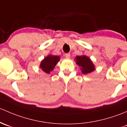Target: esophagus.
<instances>
[{"mask_svg": "<svg viewBox=\"0 0 127 127\" xmlns=\"http://www.w3.org/2000/svg\"><path fill=\"white\" fill-rule=\"evenodd\" d=\"M65 57L67 59H69L70 57V53H67V54H65Z\"/></svg>", "mask_w": 127, "mask_h": 127, "instance_id": "esophagus-1", "label": "esophagus"}]
</instances>
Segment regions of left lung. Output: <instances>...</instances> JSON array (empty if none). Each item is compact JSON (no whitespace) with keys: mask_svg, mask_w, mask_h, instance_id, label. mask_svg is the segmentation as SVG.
I'll return each mask as SVG.
<instances>
[{"mask_svg":"<svg viewBox=\"0 0 127 127\" xmlns=\"http://www.w3.org/2000/svg\"><path fill=\"white\" fill-rule=\"evenodd\" d=\"M74 61H76L77 65H79L82 73L84 74L91 73L95 70V66L92 61L89 57L85 55L76 56Z\"/></svg>","mask_w":127,"mask_h":127,"instance_id":"1","label":"left lung"}]
</instances>
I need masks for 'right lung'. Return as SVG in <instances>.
<instances>
[{"label":"right lung","instance_id":"obj_1","mask_svg":"<svg viewBox=\"0 0 127 127\" xmlns=\"http://www.w3.org/2000/svg\"><path fill=\"white\" fill-rule=\"evenodd\" d=\"M60 56L49 54L45 57L40 63V67L44 72L49 74L60 61Z\"/></svg>","mask_w":127,"mask_h":127}]
</instances>
